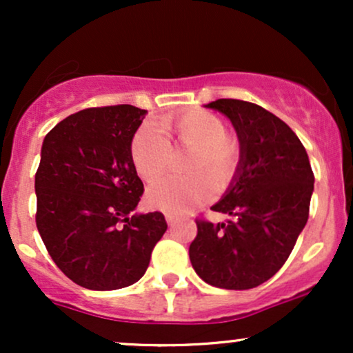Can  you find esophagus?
<instances>
[{
  "mask_svg": "<svg viewBox=\"0 0 353 353\" xmlns=\"http://www.w3.org/2000/svg\"><path fill=\"white\" fill-rule=\"evenodd\" d=\"M176 219H177V216H174V214H165V221H168V224L169 225H172L174 222H176Z\"/></svg>",
  "mask_w": 353,
  "mask_h": 353,
  "instance_id": "1",
  "label": "esophagus"
}]
</instances>
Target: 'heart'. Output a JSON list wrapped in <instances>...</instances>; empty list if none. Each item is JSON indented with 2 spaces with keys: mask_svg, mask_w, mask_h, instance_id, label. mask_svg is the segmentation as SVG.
Returning <instances> with one entry per match:
<instances>
[{
  "mask_svg": "<svg viewBox=\"0 0 353 353\" xmlns=\"http://www.w3.org/2000/svg\"><path fill=\"white\" fill-rule=\"evenodd\" d=\"M161 125L172 143L189 149L185 163L188 177H168L148 190V202L154 209L169 214H185L197 209L212 196V190H225L236 177L241 163V148L234 136L225 134V124L214 112L190 109L165 116ZM171 157L169 141L151 124L141 125L131 141V161L145 182L163 176Z\"/></svg>",
  "mask_w": 353,
  "mask_h": 353,
  "instance_id": "b5f03b06",
  "label": "heart"
}]
</instances>
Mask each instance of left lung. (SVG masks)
I'll return each instance as SVG.
<instances>
[{"label":"left lung","instance_id":"1","mask_svg":"<svg viewBox=\"0 0 353 353\" xmlns=\"http://www.w3.org/2000/svg\"><path fill=\"white\" fill-rule=\"evenodd\" d=\"M205 108L236 129L241 163L212 210L225 222L197 221L190 264L209 285L247 290L285 264L309 219L314 172L301 139L282 119L254 103L217 99Z\"/></svg>","mask_w":353,"mask_h":353}]
</instances>
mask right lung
Returning <instances> with one entry per match:
<instances>
[{
  "label": "right lung",
  "instance_id": "add662e5",
  "mask_svg": "<svg viewBox=\"0 0 353 353\" xmlns=\"http://www.w3.org/2000/svg\"><path fill=\"white\" fill-rule=\"evenodd\" d=\"M145 114L131 104L83 109L43 141L36 225L54 264L84 289L139 281L168 229L161 212L131 216L144 190L131 141Z\"/></svg>",
  "mask_w": 353,
  "mask_h": 353
}]
</instances>
